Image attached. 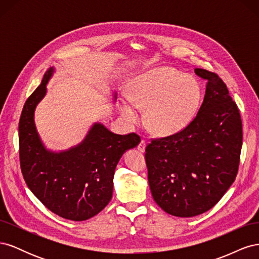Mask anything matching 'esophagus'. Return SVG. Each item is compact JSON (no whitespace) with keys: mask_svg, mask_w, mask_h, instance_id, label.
<instances>
[{"mask_svg":"<svg viewBox=\"0 0 259 259\" xmlns=\"http://www.w3.org/2000/svg\"><path fill=\"white\" fill-rule=\"evenodd\" d=\"M145 148H146V142L144 139H142V140H140V143L138 144V146H137V149L140 152H144Z\"/></svg>","mask_w":259,"mask_h":259,"instance_id":"obj_1","label":"esophagus"}]
</instances>
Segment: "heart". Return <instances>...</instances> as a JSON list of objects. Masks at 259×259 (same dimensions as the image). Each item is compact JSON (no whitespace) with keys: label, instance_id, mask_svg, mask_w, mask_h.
I'll use <instances>...</instances> for the list:
<instances>
[{"label":"heart","instance_id":"obj_1","mask_svg":"<svg viewBox=\"0 0 259 259\" xmlns=\"http://www.w3.org/2000/svg\"><path fill=\"white\" fill-rule=\"evenodd\" d=\"M199 82L177 70L159 67L138 74L128 88V98L119 104L123 119L134 125L140 121L139 108L145 109V120L156 135H173L189 125L201 105Z\"/></svg>","mask_w":259,"mask_h":259}]
</instances>
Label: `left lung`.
Listing matches in <instances>:
<instances>
[{
  "label": "left lung",
  "mask_w": 259,
  "mask_h": 259,
  "mask_svg": "<svg viewBox=\"0 0 259 259\" xmlns=\"http://www.w3.org/2000/svg\"><path fill=\"white\" fill-rule=\"evenodd\" d=\"M206 81L200 110L186 128L152 139L146 147L148 182L153 200L177 217L205 213L236 179L242 148L238 106L217 74L197 68Z\"/></svg>",
  "instance_id": "obj_1"
}]
</instances>
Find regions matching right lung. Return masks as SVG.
I'll return each instance as SVG.
<instances>
[{
  "label": "right lung",
  "instance_id": "add662e5",
  "mask_svg": "<svg viewBox=\"0 0 259 259\" xmlns=\"http://www.w3.org/2000/svg\"><path fill=\"white\" fill-rule=\"evenodd\" d=\"M54 68L23 106L19 121V159L29 189L54 214L74 222L97 215L110 202L115 167L123 153L136 147L135 133L119 135L95 123L83 142L65 151L46 148L34 123L37 104L46 95ZM116 93H114V99Z\"/></svg>",
  "mask_w": 259,
  "mask_h": 259
}]
</instances>
